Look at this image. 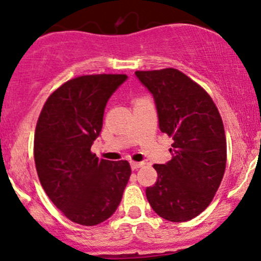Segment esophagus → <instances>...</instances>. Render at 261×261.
Here are the masks:
<instances>
[{
    "label": "esophagus",
    "mask_w": 261,
    "mask_h": 261,
    "mask_svg": "<svg viewBox=\"0 0 261 261\" xmlns=\"http://www.w3.org/2000/svg\"><path fill=\"white\" fill-rule=\"evenodd\" d=\"M144 165V163H137V162H130V166H132V169L133 170H137V169H139V168H142V166Z\"/></svg>",
    "instance_id": "34e87169"
}]
</instances>
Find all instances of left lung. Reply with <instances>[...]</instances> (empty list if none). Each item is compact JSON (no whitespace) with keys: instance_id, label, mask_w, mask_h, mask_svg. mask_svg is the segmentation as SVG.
Listing matches in <instances>:
<instances>
[{"instance_id":"8db88e82","label":"left lung","mask_w":261,"mask_h":261,"mask_svg":"<svg viewBox=\"0 0 261 261\" xmlns=\"http://www.w3.org/2000/svg\"><path fill=\"white\" fill-rule=\"evenodd\" d=\"M136 75L153 93L160 130L174 140L171 160L153 165L158 178L146 187V198L166 221H190L210 206L223 178V121L206 90L180 70L166 67Z\"/></svg>"}]
</instances>
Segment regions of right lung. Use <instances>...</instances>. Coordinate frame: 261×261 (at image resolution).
<instances>
[{
	"label": "right lung",
	"mask_w": 261,
	"mask_h": 261,
	"mask_svg": "<svg viewBox=\"0 0 261 261\" xmlns=\"http://www.w3.org/2000/svg\"><path fill=\"white\" fill-rule=\"evenodd\" d=\"M124 74L71 79L46 98L34 133V162L44 191L60 212L81 225L115 213L130 176L127 160L98 159L91 151L105 107Z\"/></svg>",
	"instance_id": "add662e5"
}]
</instances>
